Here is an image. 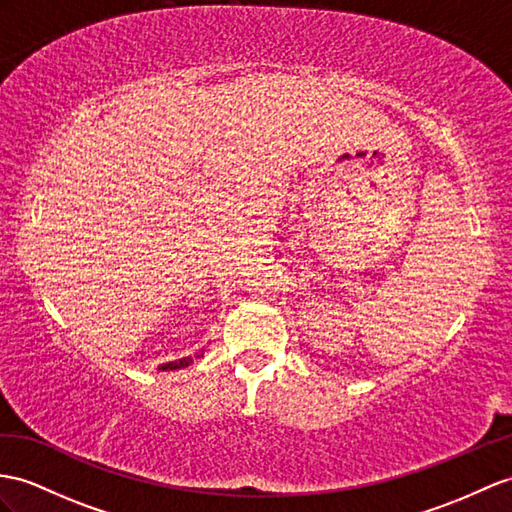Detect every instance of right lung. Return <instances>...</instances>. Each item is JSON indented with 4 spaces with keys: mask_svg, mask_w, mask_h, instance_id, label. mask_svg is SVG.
Listing matches in <instances>:
<instances>
[{
    "mask_svg": "<svg viewBox=\"0 0 512 512\" xmlns=\"http://www.w3.org/2000/svg\"><path fill=\"white\" fill-rule=\"evenodd\" d=\"M204 352H197L195 356H186V358H180V360H176V363H167V365H160V369L162 371H169V369H182V367H189L195 358H199L202 356Z\"/></svg>",
    "mask_w": 512,
    "mask_h": 512,
    "instance_id": "right-lung-1",
    "label": "right lung"
}]
</instances>
